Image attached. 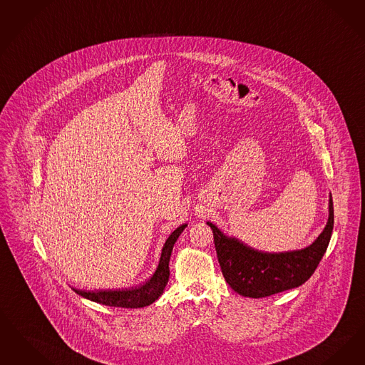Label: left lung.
Here are the masks:
<instances>
[{"instance_id":"obj_1","label":"left lung","mask_w":365,"mask_h":365,"mask_svg":"<svg viewBox=\"0 0 365 365\" xmlns=\"http://www.w3.org/2000/svg\"><path fill=\"white\" fill-rule=\"evenodd\" d=\"M329 221L318 239L299 251L269 254L250 248L234 237H228L216 225L213 231L220 267L231 288L245 297L259 299L300 287L311 277L324 255L333 227L334 207L330 198Z\"/></svg>"}]
</instances>
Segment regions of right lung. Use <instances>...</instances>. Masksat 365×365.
<instances>
[{"instance_id": "1", "label": "right lung", "mask_w": 365, "mask_h": 365, "mask_svg": "<svg viewBox=\"0 0 365 365\" xmlns=\"http://www.w3.org/2000/svg\"><path fill=\"white\" fill-rule=\"evenodd\" d=\"M186 228V224L178 227L173 234L168 236L163 252H161L160 262L155 272V274L148 279L143 287L134 288V289H126V291H73L86 297L88 300L96 302L99 304L110 307H120V308H141V307L149 306L155 300L160 297L161 293L164 291L168 277H170V257L173 252V247L175 245L176 239L179 235L183 232Z\"/></svg>"}]
</instances>
